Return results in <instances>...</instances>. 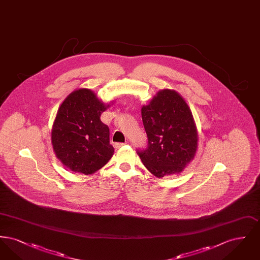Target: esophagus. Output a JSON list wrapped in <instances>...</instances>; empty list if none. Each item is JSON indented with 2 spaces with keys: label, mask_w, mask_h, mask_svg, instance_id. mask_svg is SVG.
Returning <instances> with one entry per match:
<instances>
[{
  "label": "esophagus",
  "mask_w": 260,
  "mask_h": 260,
  "mask_svg": "<svg viewBox=\"0 0 260 260\" xmlns=\"http://www.w3.org/2000/svg\"><path fill=\"white\" fill-rule=\"evenodd\" d=\"M124 145V143H115V144H114V147L116 149H119L121 148V147H123Z\"/></svg>",
  "instance_id": "obj_1"
}]
</instances>
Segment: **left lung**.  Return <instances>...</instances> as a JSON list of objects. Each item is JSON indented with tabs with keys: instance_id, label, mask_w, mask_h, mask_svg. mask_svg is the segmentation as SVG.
Returning a JSON list of instances; mask_svg holds the SVG:
<instances>
[{
	"instance_id": "left-lung-1",
	"label": "left lung",
	"mask_w": 260,
	"mask_h": 260,
	"mask_svg": "<svg viewBox=\"0 0 260 260\" xmlns=\"http://www.w3.org/2000/svg\"><path fill=\"white\" fill-rule=\"evenodd\" d=\"M148 147L137 152L158 178L179 174L198 149V131L190 107L178 92L164 88L141 108Z\"/></svg>"
}]
</instances>
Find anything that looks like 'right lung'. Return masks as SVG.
I'll use <instances>...</instances> for the list:
<instances>
[{"instance_id":"1","label":"right lung","mask_w":260,"mask_h":260,"mask_svg":"<svg viewBox=\"0 0 260 260\" xmlns=\"http://www.w3.org/2000/svg\"><path fill=\"white\" fill-rule=\"evenodd\" d=\"M110 107L88 88H78L63 100L51 128L56 158L73 173L92 174L114 154L109 127L100 116Z\"/></svg>"}]
</instances>
